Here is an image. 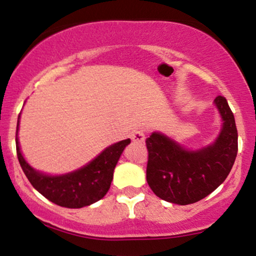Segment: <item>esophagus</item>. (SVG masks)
Listing matches in <instances>:
<instances>
[{"label": "esophagus", "instance_id": "34e87169", "mask_svg": "<svg viewBox=\"0 0 256 256\" xmlns=\"http://www.w3.org/2000/svg\"><path fill=\"white\" fill-rule=\"evenodd\" d=\"M145 133L142 130H135L133 134H132V140L134 142H144L145 141Z\"/></svg>", "mask_w": 256, "mask_h": 256}]
</instances>
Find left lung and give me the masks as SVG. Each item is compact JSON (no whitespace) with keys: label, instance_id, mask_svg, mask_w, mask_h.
<instances>
[{"label":"left lung","instance_id":"8db88e82","mask_svg":"<svg viewBox=\"0 0 256 256\" xmlns=\"http://www.w3.org/2000/svg\"><path fill=\"white\" fill-rule=\"evenodd\" d=\"M222 127L213 142L187 148L162 132L146 139L148 150L146 180L158 198L177 205H189L206 198L225 181L237 156V129L226 99L213 102Z\"/></svg>","mask_w":256,"mask_h":256}]
</instances>
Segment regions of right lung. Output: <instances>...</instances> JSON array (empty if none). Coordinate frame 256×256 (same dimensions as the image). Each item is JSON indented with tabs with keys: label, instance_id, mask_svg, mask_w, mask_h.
I'll return each instance as SVG.
<instances>
[{
	"label": "right lung",
	"instance_id": "add662e5",
	"mask_svg": "<svg viewBox=\"0 0 256 256\" xmlns=\"http://www.w3.org/2000/svg\"><path fill=\"white\" fill-rule=\"evenodd\" d=\"M20 115L16 126L18 159L33 188L51 202L67 208H81L103 199L111 186L117 162L126 146L130 144V139L112 144L79 169L61 175H50L36 170L24 158L18 136Z\"/></svg>",
	"mask_w": 256,
	"mask_h": 256
}]
</instances>
